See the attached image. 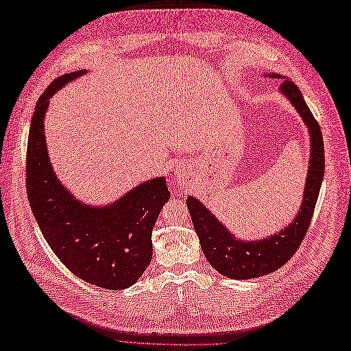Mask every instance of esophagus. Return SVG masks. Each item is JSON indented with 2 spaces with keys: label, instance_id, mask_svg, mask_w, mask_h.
Listing matches in <instances>:
<instances>
[{
  "label": "esophagus",
  "instance_id": "34e87169",
  "mask_svg": "<svg viewBox=\"0 0 351 351\" xmlns=\"http://www.w3.org/2000/svg\"><path fill=\"white\" fill-rule=\"evenodd\" d=\"M177 177H180V178H182V176H180V174H177Z\"/></svg>",
  "mask_w": 351,
  "mask_h": 351
}]
</instances>
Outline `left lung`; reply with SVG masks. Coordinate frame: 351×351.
I'll list each match as a JSON object with an SVG mask.
<instances>
[{
  "label": "left lung",
  "instance_id": "obj_1",
  "mask_svg": "<svg viewBox=\"0 0 351 351\" xmlns=\"http://www.w3.org/2000/svg\"><path fill=\"white\" fill-rule=\"evenodd\" d=\"M269 77L285 79L281 83L280 90L300 114L311 134V158L309 167H307L303 202L291 224L262 240H240L231 234L226 226L219 222L214 214H210V210L202 205L197 199L193 196L186 199L205 258L210 267L232 280L262 277V275L277 271L287 261L291 259L295 250L300 247L302 240L311 226L324 178L325 154L319 124L306 105L303 95L295 86V83L277 73H271Z\"/></svg>",
  "mask_w": 351,
  "mask_h": 351
}]
</instances>
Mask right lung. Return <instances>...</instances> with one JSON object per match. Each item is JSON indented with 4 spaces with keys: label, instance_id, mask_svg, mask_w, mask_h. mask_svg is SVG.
<instances>
[{
    "label": "right lung",
    "instance_id": "right-lung-1",
    "mask_svg": "<svg viewBox=\"0 0 351 351\" xmlns=\"http://www.w3.org/2000/svg\"><path fill=\"white\" fill-rule=\"evenodd\" d=\"M84 73L62 74L36 102L26 155L27 197L49 247L76 277L102 289L124 290L152 261V230L171 193L165 177H156L114 204L89 206L60 183L47 149L45 112L52 95Z\"/></svg>",
    "mask_w": 351,
    "mask_h": 351
}]
</instances>
